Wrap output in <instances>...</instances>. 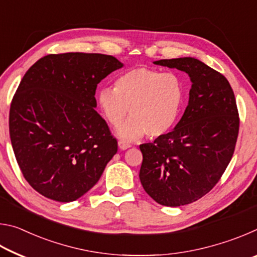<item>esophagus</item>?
I'll return each instance as SVG.
<instances>
[{
  "label": "esophagus",
  "mask_w": 257,
  "mask_h": 257,
  "mask_svg": "<svg viewBox=\"0 0 257 257\" xmlns=\"http://www.w3.org/2000/svg\"><path fill=\"white\" fill-rule=\"evenodd\" d=\"M118 144H119V147H120V149L122 150V151L127 150V149H129V147H130V144H129V143H128V142H124V141H119Z\"/></svg>",
  "instance_id": "esophagus-1"
}]
</instances>
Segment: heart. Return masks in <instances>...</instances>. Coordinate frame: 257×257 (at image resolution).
Wrapping results in <instances>:
<instances>
[{"label":"heart","mask_w":257,"mask_h":257,"mask_svg":"<svg viewBox=\"0 0 257 257\" xmlns=\"http://www.w3.org/2000/svg\"><path fill=\"white\" fill-rule=\"evenodd\" d=\"M185 99V88L176 73L146 67L123 72L115 87L98 90L97 103L104 118L113 125L121 123L116 133L128 141L142 137H159L168 133L179 116Z\"/></svg>","instance_id":"b5f03b06"}]
</instances>
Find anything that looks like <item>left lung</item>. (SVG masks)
<instances>
[{"mask_svg":"<svg viewBox=\"0 0 257 257\" xmlns=\"http://www.w3.org/2000/svg\"><path fill=\"white\" fill-rule=\"evenodd\" d=\"M189 76L184 115L172 132L142 144L139 179L156 203L181 206L206 195L227 169L239 132L236 98L223 75L194 58L159 60Z\"/></svg>","mask_w":257,"mask_h":257,"instance_id":"1","label":"left lung"}]
</instances>
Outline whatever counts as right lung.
Instances as JSON below:
<instances>
[{
	"instance_id": "obj_1",
	"label": "right lung",
	"mask_w": 257,
	"mask_h": 257,
	"mask_svg": "<svg viewBox=\"0 0 257 257\" xmlns=\"http://www.w3.org/2000/svg\"><path fill=\"white\" fill-rule=\"evenodd\" d=\"M123 64L98 53L50 54L21 79L9 130L25 179L43 196L73 202L99 180L118 142L95 111L97 85Z\"/></svg>"
}]
</instances>
